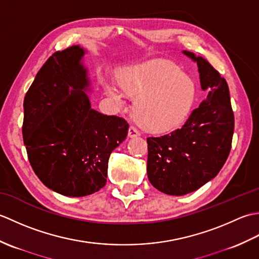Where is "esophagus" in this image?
<instances>
[{
  "label": "esophagus",
  "mask_w": 259,
  "mask_h": 259,
  "mask_svg": "<svg viewBox=\"0 0 259 259\" xmlns=\"http://www.w3.org/2000/svg\"><path fill=\"white\" fill-rule=\"evenodd\" d=\"M128 136L130 137V138H134V137H138V136H140V133L138 131V129L136 128V126H134V125H130L129 131H128Z\"/></svg>",
  "instance_id": "1"
}]
</instances>
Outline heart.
<instances>
[{
    "mask_svg": "<svg viewBox=\"0 0 259 259\" xmlns=\"http://www.w3.org/2000/svg\"><path fill=\"white\" fill-rule=\"evenodd\" d=\"M118 81L125 90L141 92L135 103L136 119L151 133L163 134L178 128L188 118L195 101L194 82L180 74L171 63L131 68L120 74ZM157 83L158 86L151 87ZM110 93L118 97L113 89Z\"/></svg>",
    "mask_w": 259,
    "mask_h": 259,
    "instance_id": "heart-1",
    "label": "heart"
}]
</instances>
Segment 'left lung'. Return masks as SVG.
<instances>
[{
    "mask_svg": "<svg viewBox=\"0 0 259 259\" xmlns=\"http://www.w3.org/2000/svg\"><path fill=\"white\" fill-rule=\"evenodd\" d=\"M183 52L197 63L207 99L180 129L147 138L148 179L159 191L171 196L189 194L216 177L229 156L235 128L226 80L207 60Z\"/></svg>",
    "mask_w": 259,
    "mask_h": 259,
    "instance_id": "obj_1",
    "label": "left lung"
}]
</instances>
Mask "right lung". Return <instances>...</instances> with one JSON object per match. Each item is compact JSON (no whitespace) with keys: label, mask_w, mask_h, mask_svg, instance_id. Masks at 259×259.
Segmentation results:
<instances>
[{"label":"right lung","mask_w":259,"mask_h":259,"mask_svg":"<svg viewBox=\"0 0 259 259\" xmlns=\"http://www.w3.org/2000/svg\"><path fill=\"white\" fill-rule=\"evenodd\" d=\"M84 53L79 46L54 52L23 102L22 134L31 166L43 185L69 197L103 188L110 153L129 129L123 118L91 108Z\"/></svg>","instance_id":"obj_1"}]
</instances>
